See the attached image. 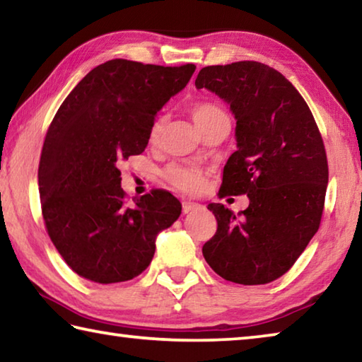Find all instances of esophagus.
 I'll return each mask as SVG.
<instances>
[{
    "instance_id": "34e87169",
    "label": "esophagus",
    "mask_w": 362,
    "mask_h": 362,
    "mask_svg": "<svg viewBox=\"0 0 362 362\" xmlns=\"http://www.w3.org/2000/svg\"><path fill=\"white\" fill-rule=\"evenodd\" d=\"M198 207H199V204L192 203V201H183V203H182V211H183V214L192 212V211H194V209H198Z\"/></svg>"
}]
</instances>
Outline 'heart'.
I'll return each instance as SVG.
<instances>
[{
  "label": "heart",
  "mask_w": 362,
  "mask_h": 362,
  "mask_svg": "<svg viewBox=\"0 0 362 362\" xmlns=\"http://www.w3.org/2000/svg\"><path fill=\"white\" fill-rule=\"evenodd\" d=\"M226 115L217 103L212 102H199L194 103L192 107V116L196 122V126L199 127V131H203L204 127L212 122L218 116ZM164 126V118L158 116L155 121L151 122L150 131H148V140L150 144H156L161 136ZM164 179H166L170 185H174L177 189H182L185 193H196L198 189L203 188L204 185V175L199 173L198 169L182 166V164H170L164 169Z\"/></svg>",
  "instance_id": "1"
}]
</instances>
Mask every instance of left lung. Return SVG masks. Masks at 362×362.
<instances>
[{
	"label": "left lung",
	"mask_w": 362,
	"mask_h": 362,
	"mask_svg": "<svg viewBox=\"0 0 362 362\" xmlns=\"http://www.w3.org/2000/svg\"><path fill=\"white\" fill-rule=\"evenodd\" d=\"M194 86L216 93L236 118L238 150L225 164L218 194L249 196L238 216L220 203L207 206L217 231L203 255L231 283H272L320 228L329 180L321 132L298 90L265 64L204 66Z\"/></svg>",
	"instance_id": "obj_1"
}]
</instances>
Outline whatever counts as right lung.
Returning <instances> with one entry per match:
<instances>
[{
	"label": "right lung",
	"instance_id": "1",
	"mask_svg": "<svg viewBox=\"0 0 362 362\" xmlns=\"http://www.w3.org/2000/svg\"><path fill=\"white\" fill-rule=\"evenodd\" d=\"M193 64L113 59L66 95L42 145L38 185L47 235L73 272L99 284L139 276L182 204L166 189L126 203L119 164L148 145L155 116L185 88Z\"/></svg>",
	"mask_w": 362,
	"mask_h": 362
}]
</instances>
